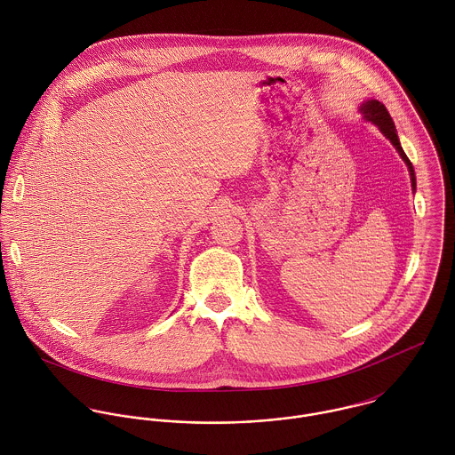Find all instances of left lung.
I'll return each mask as SVG.
<instances>
[{
  "label": "left lung",
  "mask_w": 455,
  "mask_h": 455,
  "mask_svg": "<svg viewBox=\"0 0 455 455\" xmlns=\"http://www.w3.org/2000/svg\"><path fill=\"white\" fill-rule=\"evenodd\" d=\"M361 114L364 116L366 121L373 123L375 126H379V130L384 132L386 138H389L390 143L395 147V150L399 152L401 159L406 163L408 166V172H410V180H411V188L415 189V172H413V166L410 163V159L406 157L404 150L401 148V143H399V138H397V132H395V126H394V121L387 112V108L384 107V103H380L379 100H370L366 103L361 105Z\"/></svg>",
  "instance_id": "1"
}]
</instances>
